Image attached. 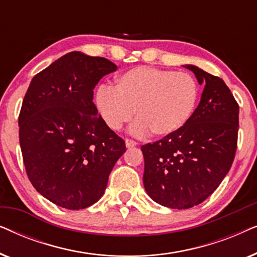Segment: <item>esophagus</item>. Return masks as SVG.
Masks as SVG:
<instances>
[{
	"instance_id": "34e87169",
	"label": "esophagus",
	"mask_w": 257,
	"mask_h": 257,
	"mask_svg": "<svg viewBox=\"0 0 257 257\" xmlns=\"http://www.w3.org/2000/svg\"><path fill=\"white\" fill-rule=\"evenodd\" d=\"M125 144H126V147H128V149L137 146V143L135 142V140H132V139H126L125 140Z\"/></svg>"
}]
</instances>
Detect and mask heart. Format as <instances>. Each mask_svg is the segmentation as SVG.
I'll use <instances>...</instances> for the list:
<instances>
[{"mask_svg": "<svg viewBox=\"0 0 257 257\" xmlns=\"http://www.w3.org/2000/svg\"><path fill=\"white\" fill-rule=\"evenodd\" d=\"M199 99L194 77L185 72L137 66L119 75L114 86L101 85L96 106L108 127L119 131L135 117L132 132L167 137L191 120Z\"/></svg>", "mask_w": 257, "mask_h": 257, "instance_id": "heart-1", "label": "heart"}]
</instances>
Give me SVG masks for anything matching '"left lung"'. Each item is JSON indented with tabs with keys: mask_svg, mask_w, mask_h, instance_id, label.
I'll use <instances>...</instances> for the list:
<instances>
[{
	"mask_svg": "<svg viewBox=\"0 0 257 257\" xmlns=\"http://www.w3.org/2000/svg\"><path fill=\"white\" fill-rule=\"evenodd\" d=\"M185 68L205 85L191 120L180 131L142 146L144 187L153 201L173 209L205 201L229 172L237 146L238 104L230 90L198 66Z\"/></svg>",
	"mask_w": 257,
	"mask_h": 257,
	"instance_id": "8db88e82",
	"label": "left lung"
}]
</instances>
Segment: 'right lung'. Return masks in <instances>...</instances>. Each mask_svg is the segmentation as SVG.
Wrapping results in <instances>:
<instances>
[{
    "mask_svg": "<svg viewBox=\"0 0 257 257\" xmlns=\"http://www.w3.org/2000/svg\"><path fill=\"white\" fill-rule=\"evenodd\" d=\"M117 65L69 52L31 80L21 107L20 145L36 191L66 209H83L103 196L125 142L101 118L93 89Z\"/></svg>",
    "mask_w": 257,
    "mask_h": 257,
    "instance_id": "right-lung-1",
    "label": "right lung"
}]
</instances>
